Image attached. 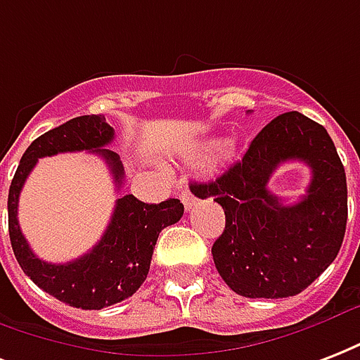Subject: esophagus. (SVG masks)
Returning <instances> with one entry per match:
<instances>
[{"label":"esophagus","mask_w":360,"mask_h":360,"mask_svg":"<svg viewBox=\"0 0 360 360\" xmlns=\"http://www.w3.org/2000/svg\"><path fill=\"white\" fill-rule=\"evenodd\" d=\"M179 198H181V202H183V205H185L186 211H191L192 207H194V204H196V196H194L191 191L181 192Z\"/></svg>","instance_id":"1"}]
</instances>
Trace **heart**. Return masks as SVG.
I'll list each match as a JSON object with an SVG mask.
<instances>
[{
	"mask_svg": "<svg viewBox=\"0 0 360 360\" xmlns=\"http://www.w3.org/2000/svg\"><path fill=\"white\" fill-rule=\"evenodd\" d=\"M236 156V145L234 143H223L219 147V158L221 162H230Z\"/></svg>",
	"mask_w": 360,
	"mask_h": 360,
	"instance_id": "b5f03b06",
	"label": "heart"
}]
</instances>
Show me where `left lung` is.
<instances>
[{
    "label": "left lung",
    "mask_w": 360,
    "mask_h": 360,
    "mask_svg": "<svg viewBox=\"0 0 360 360\" xmlns=\"http://www.w3.org/2000/svg\"><path fill=\"white\" fill-rule=\"evenodd\" d=\"M289 160L312 169L309 191L296 205H283L267 191L273 172ZM191 191L224 210L226 224L211 255L224 283L245 298L298 295L330 266L344 241V164L328 131L298 111L268 122L240 162Z\"/></svg>",
    "instance_id": "1"
}]
</instances>
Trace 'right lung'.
<instances>
[{"label": "right lung", "mask_w": 360, "mask_h": 360, "mask_svg": "<svg viewBox=\"0 0 360 360\" xmlns=\"http://www.w3.org/2000/svg\"><path fill=\"white\" fill-rule=\"evenodd\" d=\"M115 130L103 115H82L52 128L30 145L11 181L9 238L18 264L37 287L64 304L81 309H101L130 298L149 274L150 259L162 230L183 217V204L169 198L145 204L131 194L120 196L101 240L89 253L65 264H52L35 257L18 224V196L30 172L43 156L89 150L100 155L113 174L117 191L124 181V168L117 153L103 149L113 141Z\"/></svg>", "instance_id": "add662e5"}]
</instances>
